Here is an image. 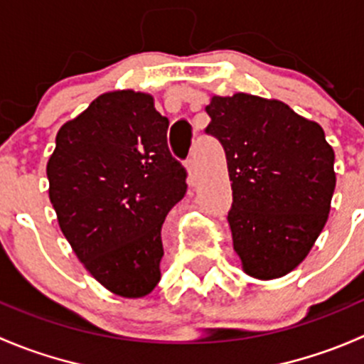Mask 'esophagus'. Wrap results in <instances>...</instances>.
<instances>
[{
  "instance_id": "1",
  "label": "esophagus",
  "mask_w": 364,
  "mask_h": 364,
  "mask_svg": "<svg viewBox=\"0 0 364 364\" xmlns=\"http://www.w3.org/2000/svg\"><path fill=\"white\" fill-rule=\"evenodd\" d=\"M186 181H188V185H193V181H196V174H197V168H196V161L193 159H188L186 160Z\"/></svg>"
}]
</instances>
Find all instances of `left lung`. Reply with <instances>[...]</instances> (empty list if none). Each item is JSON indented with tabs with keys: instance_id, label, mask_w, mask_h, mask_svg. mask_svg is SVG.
<instances>
[{
	"instance_id": "8db88e82",
	"label": "left lung",
	"mask_w": 364,
	"mask_h": 364,
	"mask_svg": "<svg viewBox=\"0 0 364 364\" xmlns=\"http://www.w3.org/2000/svg\"><path fill=\"white\" fill-rule=\"evenodd\" d=\"M205 132L225 149L232 188L229 225L248 277L294 271L328 222L336 186L324 130L277 98L211 95Z\"/></svg>"
}]
</instances>
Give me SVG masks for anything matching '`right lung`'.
Instances as JSON below:
<instances>
[{"instance_id": "obj_1", "label": "right lung", "mask_w": 364, "mask_h": 364, "mask_svg": "<svg viewBox=\"0 0 364 364\" xmlns=\"http://www.w3.org/2000/svg\"><path fill=\"white\" fill-rule=\"evenodd\" d=\"M167 128L149 93L107 91L58 130L47 161L61 232L87 273L127 299L160 282L161 225L186 193Z\"/></svg>"}]
</instances>
